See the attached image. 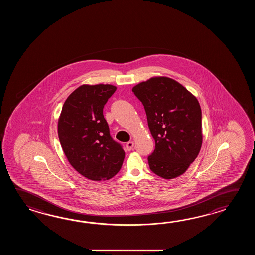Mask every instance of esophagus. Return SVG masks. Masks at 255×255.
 Wrapping results in <instances>:
<instances>
[{"label":"esophagus","mask_w":255,"mask_h":255,"mask_svg":"<svg viewBox=\"0 0 255 255\" xmlns=\"http://www.w3.org/2000/svg\"><path fill=\"white\" fill-rule=\"evenodd\" d=\"M134 142L133 141H129V142H128L127 144H126V149L128 150V151H130V150H132L133 149V147H134Z\"/></svg>","instance_id":"34e87169"}]
</instances>
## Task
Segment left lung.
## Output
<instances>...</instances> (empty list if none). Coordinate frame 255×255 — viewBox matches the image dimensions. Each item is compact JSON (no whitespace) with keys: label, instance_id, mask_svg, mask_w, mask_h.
<instances>
[{"label":"left lung","instance_id":"obj_1","mask_svg":"<svg viewBox=\"0 0 255 255\" xmlns=\"http://www.w3.org/2000/svg\"><path fill=\"white\" fill-rule=\"evenodd\" d=\"M146 111L155 150L149 168L165 179L185 173L202 145L201 109L195 96L179 82L154 76L132 88Z\"/></svg>","mask_w":255,"mask_h":255}]
</instances>
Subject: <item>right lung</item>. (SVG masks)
<instances>
[{"mask_svg": "<svg viewBox=\"0 0 255 255\" xmlns=\"http://www.w3.org/2000/svg\"><path fill=\"white\" fill-rule=\"evenodd\" d=\"M117 87L82 85L66 98L58 119V136L71 166L87 179L113 178L121 168L125 151L112 139L103 109Z\"/></svg>", "mask_w": 255, "mask_h": 255, "instance_id": "add662e5", "label": "right lung"}]
</instances>
